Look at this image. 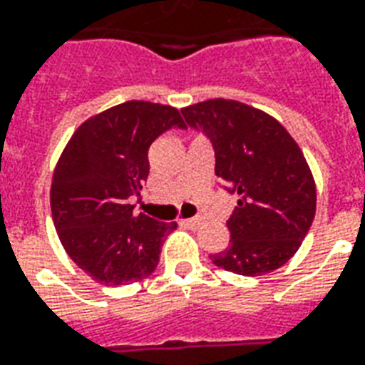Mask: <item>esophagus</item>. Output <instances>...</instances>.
I'll return each instance as SVG.
<instances>
[{
  "mask_svg": "<svg viewBox=\"0 0 365 365\" xmlns=\"http://www.w3.org/2000/svg\"><path fill=\"white\" fill-rule=\"evenodd\" d=\"M182 225L190 227V229H196L202 225V217H190V219H182Z\"/></svg>",
  "mask_w": 365,
  "mask_h": 365,
  "instance_id": "1",
  "label": "esophagus"
}]
</instances>
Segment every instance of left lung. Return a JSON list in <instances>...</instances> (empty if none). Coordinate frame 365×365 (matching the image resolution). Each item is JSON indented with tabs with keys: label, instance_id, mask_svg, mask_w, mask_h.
<instances>
[{
	"label": "left lung",
	"instance_id": "8db88e82",
	"mask_svg": "<svg viewBox=\"0 0 365 365\" xmlns=\"http://www.w3.org/2000/svg\"><path fill=\"white\" fill-rule=\"evenodd\" d=\"M182 115L210 138L215 175L238 196L227 221L229 246L212 262L246 277L279 269L297 254L316 215V182L302 150L279 120L240 101H200Z\"/></svg>",
	"mask_w": 365,
	"mask_h": 365
}]
</instances>
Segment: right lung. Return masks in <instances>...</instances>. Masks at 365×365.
<instances>
[{"label": "right lung", "instance_id": "obj_1", "mask_svg": "<svg viewBox=\"0 0 365 365\" xmlns=\"http://www.w3.org/2000/svg\"><path fill=\"white\" fill-rule=\"evenodd\" d=\"M185 127L171 106L125 101L84 120L63 150L49 194L53 225L68 257L96 283H136L160 264L177 223L136 215L130 200L148 179L152 142Z\"/></svg>", "mask_w": 365, "mask_h": 365}]
</instances>
